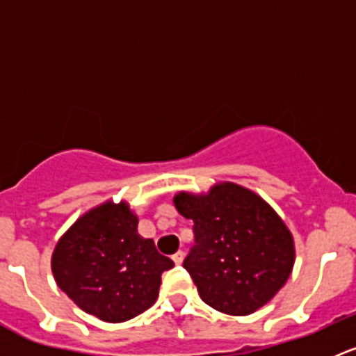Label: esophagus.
Segmentation results:
<instances>
[{
  "instance_id": "esophagus-1",
  "label": "esophagus",
  "mask_w": 356,
  "mask_h": 356,
  "mask_svg": "<svg viewBox=\"0 0 356 356\" xmlns=\"http://www.w3.org/2000/svg\"><path fill=\"white\" fill-rule=\"evenodd\" d=\"M172 260H174L177 265H181L182 260H184V251H177L175 254H172Z\"/></svg>"
}]
</instances>
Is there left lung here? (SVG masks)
Here are the masks:
<instances>
[{
    "label": "left lung",
    "instance_id": "1",
    "mask_svg": "<svg viewBox=\"0 0 356 356\" xmlns=\"http://www.w3.org/2000/svg\"><path fill=\"white\" fill-rule=\"evenodd\" d=\"M174 203L195 222V245L182 265L204 303L248 315L284 286L294 264L293 236L254 193L225 182L207 196L181 193Z\"/></svg>",
    "mask_w": 356,
    "mask_h": 356
}]
</instances>
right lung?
Instances as JSON below:
<instances>
[{
  "mask_svg": "<svg viewBox=\"0 0 356 356\" xmlns=\"http://www.w3.org/2000/svg\"><path fill=\"white\" fill-rule=\"evenodd\" d=\"M172 267L153 239L138 234V217L125 203H105L79 218L51 258L60 289L105 322H124L148 310L161 274Z\"/></svg>",
  "mask_w": 356,
  "mask_h": 356,
  "instance_id": "1",
  "label": "right lung"
}]
</instances>
